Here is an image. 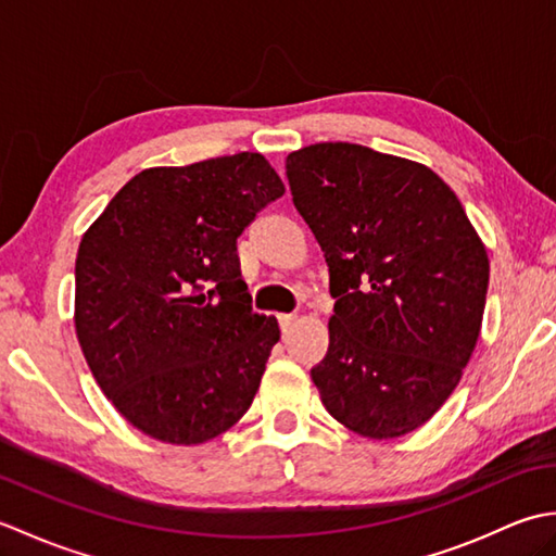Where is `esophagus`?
<instances>
[{
  "label": "esophagus",
  "instance_id": "obj_1",
  "mask_svg": "<svg viewBox=\"0 0 556 556\" xmlns=\"http://www.w3.org/2000/svg\"><path fill=\"white\" fill-rule=\"evenodd\" d=\"M277 320H279V327H281V332H289V329L293 327V323H296V315L293 313H281V315H277Z\"/></svg>",
  "mask_w": 556,
  "mask_h": 556
}]
</instances>
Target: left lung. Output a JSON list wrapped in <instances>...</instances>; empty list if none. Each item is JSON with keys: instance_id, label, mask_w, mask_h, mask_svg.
Returning <instances> with one entry per match:
<instances>
[{"instance_id": "1", "label": "left lung", "mask_w": 556, "mask_h": 556, "mask_svg": "<svg viewBox=\"0 0 556 556\" xmlns=\"http://www.w3.org/2000/svg\"><path fill=\"white\" fill-rule=\"evenodd\" d=\"M293 205L329 265V416L370 440L428 422L480 337L490 260L464 205L425 164L356 143L291 152Z\"/></svg>"}]
</instances>
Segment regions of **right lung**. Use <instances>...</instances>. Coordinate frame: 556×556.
<instances>
[{
  "label": "right lung",
  "mask_w": 556,
  "mask_h": 556,
  "mask_svg": "<svg viewBox=\"0 0 556 556\" xmlns=\"http://www.w3.org/2000/svg\"><path fill=\"white\" fill-rule=\"evenodd\" d=\"M285 184L257 152L136 174L83 233L76 337L122 416L203 444L251 408L277 317L253 313L236 239Z\"/></svg>",
  "instance_id": "add662e5"
}]
</instances>
